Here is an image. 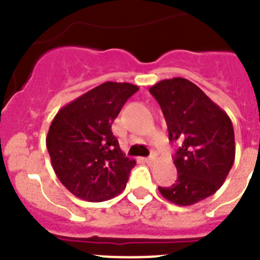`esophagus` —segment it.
Instances as JSON below:
<instances>
[{
  "label": "esophagus",
  "instance_id": "obj_1",
  "mask_svg": "<svg viewBox=\"0 0 260 260\" xmlns=\"http://www.w3.org/2000/svg\"><path fill=\"white\" fill-rule=\"evenodd\" d=\"M144 161L148 162V164H151V162L156 161V155H155V153H152V155H151V156H148V157L144 158Z\"/></svg>",
  "mask_w": 260,
  "mask_h": 260
}]
</instances>
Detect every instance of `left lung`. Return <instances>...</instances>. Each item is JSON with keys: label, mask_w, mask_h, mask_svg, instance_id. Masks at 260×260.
Wrapping results in <instances>:
<instances>
[{"label": "left lung", "mask_w": 260, "mask_h": 260, "mask_svg": "<svg viewBox=\"0 0 260 260\" xmlns=\"http://www.w3.org/2000/svg\"><path fill=\"white\" fill-rule=\"evenodd\" d=\"M150 92L164 113L169 141L180 144L174 155L178 178L158 191L177 206L198 203L221 187L234 162L231 118L185 78L160 80Z\"/></svg>", "instance_id": "left-lung-1"}]
</instances>
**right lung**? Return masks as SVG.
Returning <instances> with one entry per match:
<instances>
[{
    "label": "right lung",
    "mask_w": 260,
    "mask_h": 260,
    "mask_svg": "<svg viewBox=\"0 0 260 260\" xmlns=\"http://www.w3.org/2000/svg\"><path fill=\"white\" fill-rule=\"evenodd\" d=\"M139 87L105 82L58 110L47 135L56 176L88 202L114 198L126 187L135 160L126 157L112 132L123 104Z\"/></svg>",
    "instance_id": "1"
}]
</instances>
